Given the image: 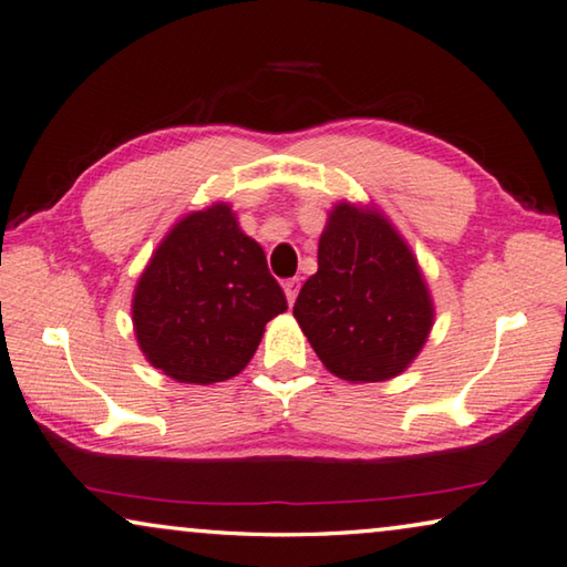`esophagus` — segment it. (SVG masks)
<instances>
[{
	"label": "esophagus",
	"mask_w": 567,
	"mask_h": 567,
	"mask_svg": "<svg viewBox=\"0 0 567 567\" xmlns=\"http://www.w3.org/2000/svg\"><path fill=\"white\" fill-rule=\"evenodd\" d=\"M299 286H301L299 278H289V281H284V291H286V299H289V303L296 301V293H299Z\"/></svg>",
	"instance_id": "1"
}]
</instances>
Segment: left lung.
I'll return each instance as SVG.
<instances>
[{"mask_svg":"<svg viewBox=\"0 0 567 567\" xmlns=\"http://www.w3.org/2000/svg\"><path fill=\"white\" fill-rule=\"evenodd\" d=\"M293 317L324 368L347 382H385L421 354L435 307L408 240L372 203L339 199L319 235V271Z\"/></svg>","mask_w":567,"mask_h":567,"instance_id":"left-lung-1","label":"left lung"}]
</instances>
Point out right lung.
<instances>
[{
	"instance_id": "add662e5",
	"label": "right lung",
	"mask_w": 567,
	"mask_h": 567,
	"mask_svg": "<svg viewBox=\"0 0 567 567\" xmlns=\"http://www.w3.org/2000/svg\"><path fill=\"white\" fill-rule=\"evenodd\" d=\"M286 309L266 254L240 230L230 203L172 225L134 286L132 321L152 368L187 385L230 380Z\"/></svg>"
}]
</instances>
